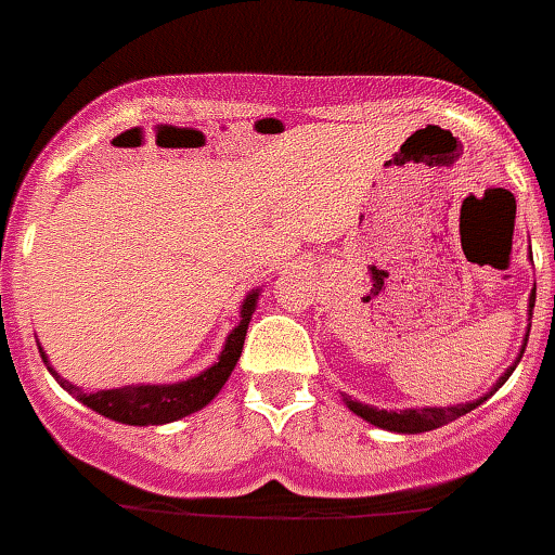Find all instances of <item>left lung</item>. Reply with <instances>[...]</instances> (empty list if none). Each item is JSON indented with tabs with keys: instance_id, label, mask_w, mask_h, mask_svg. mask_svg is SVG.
Here are the masks:
<instances>
[{
	"instance_id": "obj_1",
	"label": "left lung",
	"mask_w": 555,
	"mask_h": 555,
	"mask_svg": "<svg viewBox=\"0 0 555 555\" xmlns=\"http://www.w3.org/2000/svg\"><path fill=\"white\" fill-rule=\"evenodd\" d=\"M533 301H537V287H533L531 301H528L531 312H533ZM528 332H531V326H528ZM525 344H528V337H525ZM525 344H522V351H525ZM522 351H519V358H522ZM517 363L511 365V369H505L503 377L498 379V385H494L486 397L466 404H450V408H411V411H379V408H371V404H363L358 402V399H349V397H346V404H349L351 413H358L360 418H365V422L374 424V427H383V430L408 433V436H413V433H427V430H436V427H444V424L455 422L457 416H464V413L475 411L478 404H483L486 399H489L491 393L498 391L500 385L511 377V371L517 369Z\"/></svg>"
}]
</instances>
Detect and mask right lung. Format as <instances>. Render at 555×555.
<instances>
[{"instance_id":"1","label":"right lung","mask_w":555,"mask_h":555,"mask_svg":"<svg viewBox=\"0 0 555 555\" xmlns=\"http://www.w3.org/2000/svg\"><path fill=\"white\" fill-rule=\"evenodd\" d=\"M257 298L259 291H250L243 301V310H240V324L231 330L229 340H225L223 351H220L218 363L206 369L204 374L197 377L184 379V383H172V385H125V388H105V391H83V388H75L66 379H61L52 371L50 360L41 351L47 369L55 374V379L64 385L66 391L75 393L77 402H83L86 408L98 411L100 416L114 418V422L122 424H167L176 422V418H184L190 413L201 411L211 399L218 397L220 388L225 385V379L231 377V371L237 365L240 354H243L245 344V332H248L250 315L257 310Z\"/></svg>"}]
</instances>
